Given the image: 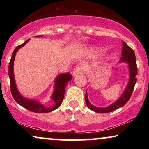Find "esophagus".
<instances>
[{
	"mask_svg": "<svg viewBox=\"0 0 149 149\" xmlns=\"http://www.w3.org/2000/svg\"><path fill=\"white\" fill-rule=\"evenodd\" d=\"M85 71V68L84 66H83L82 65H78V66H76L73 69V75L76 76V75L80 74V73H83Z\"/></svg>",
	"mask_w": 149,
	"mask_h": 149,
	"instance_id": "esophagus-1",
	"label": "esophagus"
}]
</instances>
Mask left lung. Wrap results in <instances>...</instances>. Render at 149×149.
Masks as SVG:
<instances>
[{
	"mask_svg": "<svg viewBox=\"0 0 149 149\" xmlns=\"http://www.w3.org/2000/svg\"><path fill=\"white\" fill-rule=\"evenodd\" d=\"M120 61H126L128 63L130 69V81L128 85L125 90L123 95L119 99L117 102L113 103L111 105L107 107L104 108H99L94 107L89 102L88 98V94L85 93V100L86 102L87 106L90 110L93 111L100 113H109L115 111L116 109H118L120 107H122L129 101L130 98L132 94L133 90H134L135 83H136V75H137V66H136V57H135L134 52L133 49L130 47L126 42L123 41V49H122V57H121Z\"/></svg>",
	"mask_w": 149,
	"mask_h": 149,
	"instance_id": "left-lung-1",
	"label": "left lung"
}]
</instances>
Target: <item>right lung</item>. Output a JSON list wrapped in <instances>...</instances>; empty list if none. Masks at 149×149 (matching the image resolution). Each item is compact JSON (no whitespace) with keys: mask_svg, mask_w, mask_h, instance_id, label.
<instances>
[{"mask_svg":"<svg viewBox=\"0 0 149 149\" xmlns=\"http://www.w3.org/2000/svg\"><path fill=\"white\" fill-rule=\"evenodd\" d=\"M29 40V39L26 40L22 45H18L13 52V55H12L9 64V68H8V74H9L10 80V91H11L12 95H13L14 100L19 105L26 109L27 110L30 111L38 113L51 112L57 109L62 103V101L64 100V97L65 88H66L68 82L72 79V76L69 73H67L60 74L57 78V79L55 80V84H54V91L52 96V100L54 101V105L52 107H46L43 104L39 103L38 102L27 100V99L22 97L19 94V92H18L16 85H15L14 73H13V64H14L15 57L17 51L19 48H21L22 47H23L24 45H25L26 43L28 42Z\"/></svg>","mask_w":149,"mask_h":149,"instance_id":"1","label":"right lung"}]
</instances>
